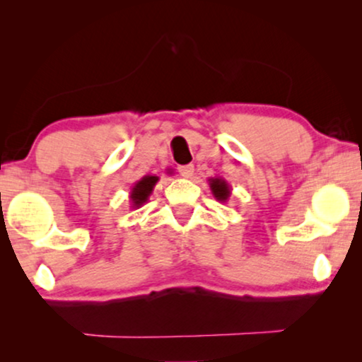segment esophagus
<instances>
[{"mask_svg": "<svg viewBox=\"0 0 362 362\" xmlns=\"http://www.w3.org/2000/svg\"><path fill=\"white\" fill-rule=\"evenodd\" d=\"M180 173H181L182 177H192V175H194V166H192V165L180 166Z\"/></svg>", "mask_w": 362, "mask_h": 362, "instance_id": "34e87169", "label": "esophagus"}]
</instances>
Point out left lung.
Returning <instances> with one entry per match:
<instances>
[{"instance_id": "left-lung-1", "label": "left lung", "mask_w": 362, "mask_h": 362, "mask_svg": "<svg viewBox=\"0 0 362 362\" xmlns=\"http://www.w3.org/2000/svg\"><path fill=\"white\" fill-rule=\"evenodd\" d=\"M207 181H209V187H211L212 196H214L217 201L227 202V199L230 197L229 182H227L226 180H222V177H209Z\"/></svg>"}]
</instances>
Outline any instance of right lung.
I'll use <instances>...</instances> for the list:
<instances>
[{
    "mask_svg": "<svg viewBox=\"0 0 362 362\" xmlns=\"http://www.w3.org/2000/svg\"><path fill=\"white\" fill-rule=\"evenodd\" d=\"M168 175H171V170H168ZM160 181V177L155 176V175H146L143 176L140 181L135 182V186L132 187L130 191V202L133 209H138V207H141L145 202L148 201V197L151 196L153 189H155L156 182Z\"/></svg>",
    "mask_w": 362,
    "mask_h": 362,
    "instance_id": "obj_1",
    "label": "right lung"
}]
</instances>
